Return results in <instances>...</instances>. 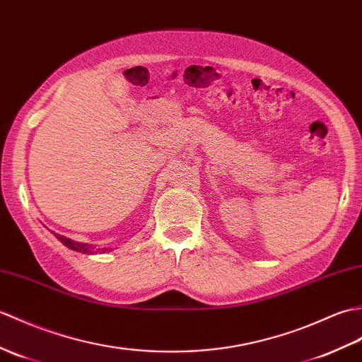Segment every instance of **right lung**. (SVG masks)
I'll list each match as a JSON object with an SVG mask.
<instances>
[{"instance_id":"add662e5","label":"right lung","mask_w":362,"mask_h":362,"mask_svg":"<svg viewBox=\"0 0 362 362\" xmlns=\"http://www.w3.org/2000/svg\"><path fill=\"white\" fill-rule=\"evenodd\" d=\"M54 236L58 240H60L64 247H67L69 250H74V251H78V253H83V255H95V253H98V251H100V248L97 250V247L92 245V243H83V242L72 240L69 238L62 236V234H58V233H54ZM107 250L111 251V248H103L102 251H107Z\"/></svg>"}]
</instances>
